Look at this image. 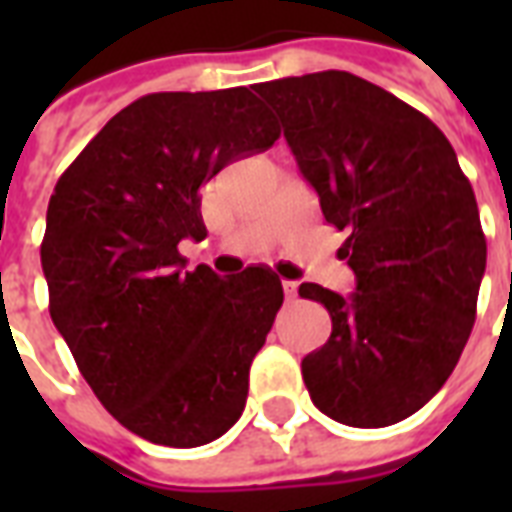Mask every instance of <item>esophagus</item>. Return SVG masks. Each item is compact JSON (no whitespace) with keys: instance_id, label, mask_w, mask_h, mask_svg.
Listing matches in <instances>:
<instances>
[{"instance_id":"esophagus-1","label":"esophagus","mask_w":512,"mask_h":512,"mask_svg":"<svg viewBox=\"0 0 512 512\" xmlns=\"http://www.w3.org/2000/svg\"><path fill=\"white\" fill-rule=\"evenodd\" d=\"M281 287H284V295H287V300H295L297 297V281H281Z\"/></svg>"}]
</instances>
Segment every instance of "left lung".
I'll list each match as a JSON object with an SVG mask.
<instances>
[{
    "label": "left lung",
    "mask_w": 512,
    "mask_h": 512,
    "mask_svg": "<svg viewBox=\"0 0 512 512\" xmlns=\"http://www.w3.org/2000/svg\"><path fill=\"white\" fill-rule=\"evenodd\" d=\"M321 212L350 231L356 292L300 284L332 316L303 358L311 401L350 428H385L449 380L476 321L486 239L476 193L446 135L417 108L348 71L257 84Z\"/></svg>",
    "instance_id": "obj_1"
}]
</instances>
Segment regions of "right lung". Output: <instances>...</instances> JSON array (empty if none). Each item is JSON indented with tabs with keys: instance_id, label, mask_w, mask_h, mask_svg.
Wrapping results in <instances>:
<instances>
[{
	"instance_id": "right-lung-1",
	"label": "right lung",
	"mask_w": 512,
	"mask_h": 512,
	"mask_svg": "<svg viewBox=\"0 0 512 512\" xmlns=\"http://www.w3.org/2000/svg\"><path fill=\"white\" fill-rule=\"evenodd\" d=\"M281 130L247 90L154 92L60 175L42 271L50 316L100 404L151 444L193 449L239 420L284 289L263 268L183 271L207 236L199 188Z\"/></svg>"
}]
</instances>
